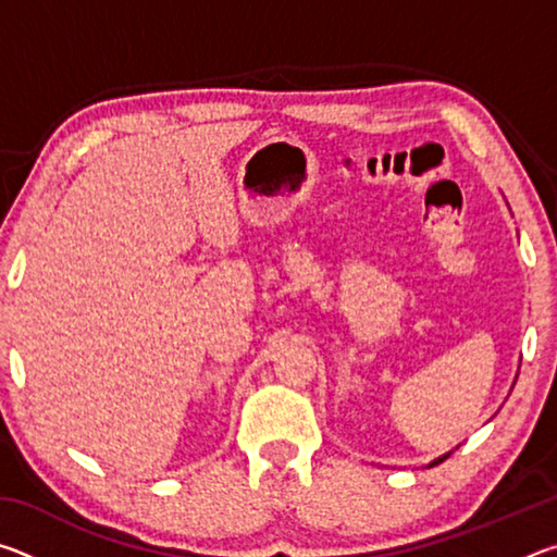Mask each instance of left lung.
Wrapping results in <instances>:
<instances>
[{
	"mask_svg": "<svg viewBox=\"0 0 557 557\" xmlns=\"http://www.w3.org/2000/svg\"><path fill=\"white\" fill-rule=\"evenodd\" d=\"M449 455H451V451H447V455H442V457H437L435 461H430V465H428V467H437V465H440V461H445V459H447Z\"/></svg>",
	"mask_w": 557,
	"mask_h": 557,
	"instance_id": "obj_1",
	"label": "left lung"
}]
</instances>
